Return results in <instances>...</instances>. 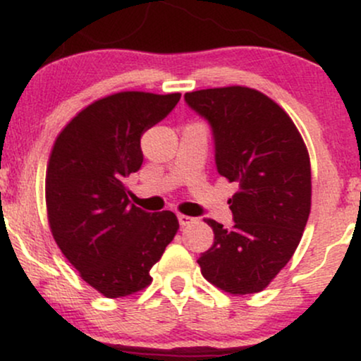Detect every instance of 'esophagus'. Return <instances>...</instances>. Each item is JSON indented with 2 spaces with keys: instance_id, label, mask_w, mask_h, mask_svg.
I'll return each instance as SVG.
<instances>
[{
  "instance_id": "1",
  "label": "esophagus",
  "mask_w": 361,
  "mask_h": 361,
  "mask_svg": "<svg viewBox=\"0 0 361 361\" xmlns=\"http://www.w3.org/2000/svg\"><path fill=\"white\" fill-rule=\"evenodd\" d=\"M193 221H195V219L193 217H188V215H183V214L178 215V222H180L181 227L188 226V224H192Z\"/></svg>"
}]
</instances>
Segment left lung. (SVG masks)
I'll return each mask as SVG.
<instances>
[{
    "instance_id": "1",
    "label": "left lung",
    "mask_w": 361,
    "mask_h": 361,
    "mask_svg": "<svg viewBox=\"0 0 361 361\" xmlns=\"http://www.w3.org/2000/svg\"><path fill=\"white\" fill-rule=\"evenodd\" d=\"M185 102L212 127L219 175L238 185L229 198L234 226L205 219L214 244L197 263L224 292H261L292 258L307 224V147L287 111L258 90H198Z\"/></svg>"
}]
</instances>
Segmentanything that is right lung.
I'll list each match as a JSON object with an SVG mask.
<instances>
[{
  "label": "right lung",
  "instance_id": "add662e5",
  "mask_svg": "<svg viewBox=\"0 0 361 361\" xmlns=\"http://www.w3.org/2000/svg\"><path fill=\"white\" fill-rule=\"evenodd\" d=\"M180 93L120 91L82 109L57 135L45 176L51 233L81 279L109 299L146 288L151 268L180 229L169 210L130 204L126 178L139 171L140 137Z\"/></svg>",
  "mask_w": 361,
  "mask_h": 361
}]
</instances>
